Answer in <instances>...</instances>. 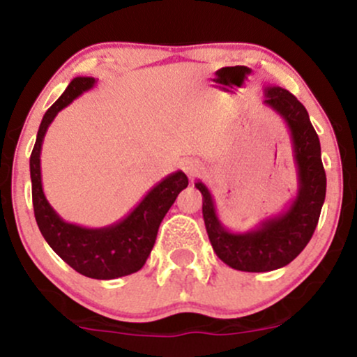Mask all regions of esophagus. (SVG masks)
Masks as SVG:
<instances>
[{
  "mask_svg": "<svg viewBox=\"0 0 357 357\" xmlns=\"http://www.w3.org/2000/svg\"><path fill=\"white\" fill-rule=\"evenodd\" d=\"M181 169L186 173L190 178H192V176H196L199 173V169H202V166H199V162L196 161V159L192 158H186L183 159L181 161Z\"/></svg>",
  "mask_w": 357,
  "mask_h": 357,
  "instance_id": "34e87169",
  "label": "esophagus"
}]
</instances>
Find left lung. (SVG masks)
<instances>
[{"label": "left lung", "mask_w": 357, "mask_h": 357, "mask_svg": "<svg viewBox=\"0 0 357 357\" xmlns=\"http://www.w3.org/2000/svg\"><path fill=\"white\" fill-rule=\"evenodd\" d=\"M264 93V104L289 127L297 166L296 198L282 213L240 233L228 230L221 223L206 184L195 183L196 190L203 195V220L213 250L228 267L241 272H270L289 265L312 238L326 199L321 142L305 107L289 90L277 85H267Z\"/></svg>", "instance_id": "8db88e82"}]
</instances>
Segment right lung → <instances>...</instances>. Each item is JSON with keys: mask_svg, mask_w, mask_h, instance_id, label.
I'll list each match as a JSON object with an SVG mask.
<instances>
[{"mask_svg": "<svg viewBox=\"0 0 357 357\" xmlns=\"http://www.w3.org/2000/svg\"><path fill=\"white\" fill-rule=\"evenodd\" d=\"M96 84L93 77H75L59 100L45 112L30 158L31 196L36 225L53 252L82 275L97 280H112L130 275L144 267L154 247L159 225L179 192L188 186V178L183 171L167 174L147 191L129 215L109 227L87 228L68 223L53 210L43 192L40 167L45 134L61 109L70 105Z\"/></svg>", "mask_w": 357, "mask_h": 357, "instance_id": "right-lung-1", "label": "right lung"}]
</instances>
